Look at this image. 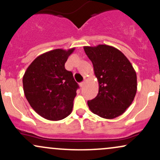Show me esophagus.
Masks as SVG:
<instances>
[{
	"label": "esophagus",
	"mask_w": 160,
	"mask_h": 160,
	"mask_svg": "<svg viewBox=\"0 0 160 160\" xmlns=\"http://www.w3.org/2000/svg\"><path fill=\"white\" fill-rule=\"evenodd\" d=\"M85 84H86V80H84L83 82H80V87H81V88H83V87H84V86H85Z\"/></svg>",
	"instance_id": "obj_1"
}]
</instances>
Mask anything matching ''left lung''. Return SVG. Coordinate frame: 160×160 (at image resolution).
Segmentation results:
<instances>
[{
  "instance_id": "1",
  "label": "left lung",
  "mask_w": 160,
  "mask_h": 160,
  "mask_svg": "<svg viewBox=\"0 0 160 160\" xmlns=\"http://www.w3.org/2000/svg\"><path fill=\"white\" fill-rule=\"evenodd\" d=\"M92 62L98 82V93L88 101L90 111L104 119L122 115L132 103L137 92V75L121 51L105 44L84 47Z\"/></svg>"
}]
</instances>
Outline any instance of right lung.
I'll list each match as a JSON object with an SVG mask.
<instances>
[{
  "label": "right lung",
  "instance_id": "obj_1",
  "mask_svg": "<svg viewBox=\"0 0 160 160\" xmlns=\"http://www.w3.org/2000/svg\"><path fill=\"white\" fill-rule=\"evenodd\" d=\"M74 49H56L40 55L23 76L25 98L34 111L47 120H62L72 111L79 86L65 64Z\"/></svg>",
  "mask_w": 160,
  "mask_h": 160
}]
</instances>
